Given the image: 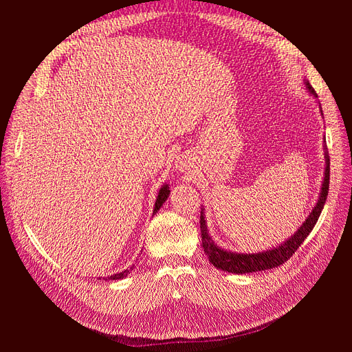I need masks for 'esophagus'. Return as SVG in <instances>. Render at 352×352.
Instances as JSON below:
<instances>
[{
  "label": "esophagus",
  "instance_id": "34e87169",
  "mask_svg": "<svg viewBox=\"0 0 352 352\" xmlns=\"http://www.w3.org/2000/svg\"><path fill=\"white\" fill-rule=\"evenodd\" d=\"M176 167H179V170H182V172H185V170H189V162L186 158H179L177 160V166Z\"/></svg>",
  "mask_w": 352,
  "mask_h": 352
}]
</instances>
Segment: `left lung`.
Segmentation results:
<instances>
[{
  "mask_svg": "<svg viewBox=\"0 0 352 352\" xmlns=\"http://www.w3.org/2000/svg\"><path fill=\"white\" fill-rule=\"evenodd\" d=\"M305 87L313 95H316V91L310 83L305 82ZM324 150H327V148H324ZM324 157H326V172H324V180H323L320 198H318L314 210L311 211V214L308 216L305 223H302V226L298 229L295 235L291 236V239H287L285 243L279 245L278 248L257 252V254H236V252H229L223 248H219L217 245L212 242L211 238L208 236L204 214H202V211H201L199 228H201L202 248H204V252L207 254L210 263L214 265V267L221 269L225 272L242 274V273L269 270L273 267H278V265H282L283 263L289 260L292 257V254H295V251L301 247L304 239L310 235V232L313 230L316 221L318 220V217H320V212L324 207V202H326L327 192H329V180H330V160H329L327 151H326Z\"/></svg>",
  "mask_w": 352,
  "mask_h": 352,
  "instance_id": "obj_1",
  "label": "left lung"
}]
</instances>
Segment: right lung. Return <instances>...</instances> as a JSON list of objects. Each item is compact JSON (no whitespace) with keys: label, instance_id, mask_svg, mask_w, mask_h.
<instances>
[{"label":"right lung","instance_id":"1","mask_svg":"<svg viewBox=\"0 0 352 352\" xmlns=\"http://www.w3.org/2000/svg\"><path fill=\"white\" fill-rule=\"evenodd\" d=\"M168 194H170V189H168V185H163V188L160 189V192H158V197H157V201H155V207H154V212L155 211H158L160 210V207H162L163 204H164V201L167 199V197H168ZM131 270L132 269H127V270H124V272H122V273H116V274H113V276H110V279L111 280H117V279H123L124 276H127L131 273Z\"/></svg>","mask_w":352,"mask_h":352}]
</instances>
